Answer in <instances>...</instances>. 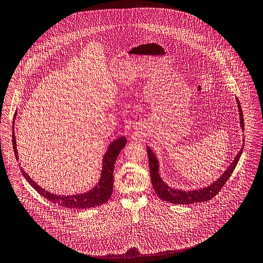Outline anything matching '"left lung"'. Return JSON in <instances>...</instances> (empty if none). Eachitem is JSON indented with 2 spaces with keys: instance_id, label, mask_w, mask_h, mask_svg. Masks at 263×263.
I'll use <instances>...</instances> for the list:
<instances>
[{
  "instance_id": "1",
  "label": "left lung",
  "mask_w": 263,
  "mask_h": 263,
  "mask_svg": "<svg viewBox=\"0 0 263 263\" xmlns=\"http://www.w3.org/2000/svg\"><path fill=\"white\" fill-rule=\"evenodd\" d=\"M238 101V106H239V111H240V121H241V127L243 130H245V125H244V116L242 111V107L240 104L239 99L237 98ZM244 147V145H243ZM243 147L235 158V161L230 165V167L226 170V172L220 176L219 179H217L214 183L210 184L207 187L201 189V190H195V191H179V190H173L170 189L160 177L159 175V162L154 155L153 151L149 147H146L147 149V155H148V164H149V173H151V179H152V184L153 187L155 189L158 197H160L162 200L173 203V204H180V205H189V204H194V203H199V202H207L212 200L218 193L219 191L223 187L232 173L234 172L241 155L243 153Z\"/></svg>"
}]
</instances>
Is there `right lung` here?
<instances>
[{"label":"right lung","mask_w":263,"mask_h":263,"mask_svg":"<svg viewBox=\"0 0 263 263\" xmlns=\"http://www.w3.org/2000/svg\"><path fill=\"white\" fill-rule=\"evenodd\" d=\"M16 115V114H15ZM16 117H14L15 119ZM14 125V122H13ZM14 128V127H12ZM12 142H13V149L14 154L16 157V160H18V154L16 149V140H15V135H14V129L12 130ZM126 138L121 137L108 146L107 152L105 153L103 157V167H102V172H101V177L98 182V184L93 187L90 192L81 194V195H73V196H58L51 194L44 189L40 187L30 177L20 169L22 175L24 178L27 180V182L44 198L52 202L53 204H57L63 208H68V209H88V208H93L100 206L104 204L106 201L110 199L112 190H114V167L116 160L120 154V152L123 149V147L126 145Z\"/></svg>","instance_id":"obj_1"}]
</instances>
